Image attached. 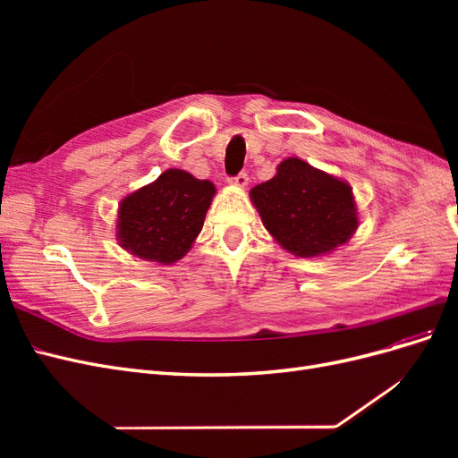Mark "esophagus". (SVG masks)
Wrapping results in <instances>:
<instances>
[{"mask_svg":"<svg viewBox=\"0 0 458 458\" xmlns=\"http://www.w3.org/2000/svg\"><path fill=\"white\" fill-rule=\"evenodd\" d=\"M248 182H250V179H248V174H246V172H241V174H237V175L229 177V183L237 185V187H246Z\"/></svg>","mask_w":458,"mask_h":458,"instance_id":"esophagus-1","label":"esophagus"}]
</instances>
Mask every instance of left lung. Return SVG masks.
<instances>
[{
    "mask_svg": "<svg viewBox=\"0 0 458 458\" xmlns=\"http://www.w3.org/2000/svg\"><path fill=\"white\" fill-rule=\"evenodd\" d=\"M250 197L276 242L301 258L335 250L357 229L350 185L300 158L281 162Z\"/></svg>",
    "mask_w": 458,
    "mask_h": 458,
    "instance_id": "1",
    "label": "left lung"
}]
</instances>
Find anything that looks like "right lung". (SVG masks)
<instances>
[{
  "label": "right lung",
  "mask_w": 458,
  "mask_h": 458,
  "mask_svg": "<svg viewBox=\"0 0 458 458\" xmlns=\"http://www.w3.org/2000/svg\"><path fill=\"white\" fill-rule=\"evenodd\" d=\"M216 187L183 170L164 172L155 183L120 204L118 237L131 254L174 263L202 229Z\"/></svg>",
  "instance_id": "right-lung-1"
}]
</instances>
